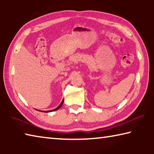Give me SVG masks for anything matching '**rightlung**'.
Wrapping results in <instances>:
<instances>
[{
  "label": "right lung",
  "instance_id": "1",
  "mask_svg": "<svg viewBox=\"0 0 154 154\" xmlns=\"http://www.w3.org/2000/svg\"><path fill=\"white\" fill-rule=\"evenodd\" d=\"M63 103H64V100H62V101L61 102V103L60 104V105L58 106V107L53 109V110H51V111H43V112H45V113H49V112H52V111H55L56 110H58V109H59L61 107V106H62V105H63Z\"/></svg>",
  "mask_w": 154,
  "mask_h": 154
}]
</instances>
